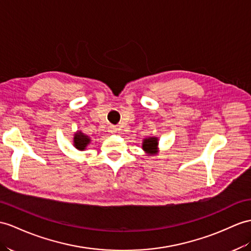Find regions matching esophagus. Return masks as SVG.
I'll use <instances>...</instances> for the list:
<instances>
[{
    "mask_svg": "<svg viewBox=\"0 0 251 251\" xmlns=\"http://www.w3.org/2000/svg\"><path fill=\"white\" fill-rule=\"evenodd\" d=\"M109 131H111L112 133H116V131H117V127H116L115 126H109Z\"/></svg>",
    "mask_w": 251,
    "mask_h": 251,
    "instance_id": "34e87169",
    "label": "esophagus"
}]
</instances>
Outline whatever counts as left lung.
<instances>
[{
  "label": "left lung",
  "mask_w": 251,
  "mask_h": 251,
  "mask_svg": "<svg viewBox=\"0 0 251 251\" xmlns=\"http://www.w3.org/2000/svg\"><path fill=\"white\" fill-rule=\"evenodd\" d=\"M157 137H148L143 140V149L148 154H156L157 153Z\"/></svg>",
  "instance_id": "1"
}]
</instances>
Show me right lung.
<instances>
[{"mask_svg":"<svg viewBox=\"0 0 251 251\" xmlns=\"http://www.w3.org/2000/svg\"><path fill=\"white\" fill-rule=\"evenodd\" d=\"M89 143H90V138L87 135H85V134L82 133L81 131L76 132L75 134V137H73V145H75V147L77 150H81V151L85 150Z\"/></svg>","mask_w":251,"mask_h":251,"instance_id":"1","label":"right lung"}]
</instances>
